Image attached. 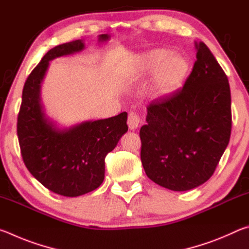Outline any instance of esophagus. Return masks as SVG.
Here are the masks:
<instances>
[{"instance_id":"obj_1","label":"esophagus","mask_w":249,"mask_h":249,"mask_svg":"<svg viewBox=\"0 0 249 249\" xmlns=\"http://www.w3.org/2000/svg\"><path fill=\"white\" fill-rule=\"evenodd\" d=\"M127 124H128V127L129 129H136L138 126L141 125V117L140 115H137L136 113H129L128 115V119H127Z\"/></svg>"}]
</instances>
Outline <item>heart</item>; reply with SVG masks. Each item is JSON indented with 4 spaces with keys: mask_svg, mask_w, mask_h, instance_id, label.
I'll return each instance as SVG.
<instances>
[{
    "mask_svg": "<svg viewBox=\"0 0 249 249\" xmlns=\"http://www.w3.org/2000/svg\"><path fill=\"white\" fill-rule=\"evenodd\" d=\"M154 73L151 91L158 96H168L182 89L191 72L189 58L169 49L158 48L135 58L132 71L136 75Z\"/></svg>",
    "mask_w": 249,
    "mask_h": 249,
    "instance_id": "b5f03b06",
    "label": "heart"
}]
</instances>
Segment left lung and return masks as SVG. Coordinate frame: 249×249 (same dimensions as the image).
<instances>
[{
    "instance_id": "1",
    "label": "left lung",
    "mask_w": 249,
    "mask_h": 249,
    "mask_svg": "<svg viewBox=\"0 0 249 249\" xmlns=\"http://www.w3.org/2000/svg\"><path fill=\"white\" fill-rule=\"evenodd\" d=\"M182 89L147 107L141 159L147 177L172 191H188L212 177L231 129L229 79L204 43Z\"/></svg>"
}]
</instances>
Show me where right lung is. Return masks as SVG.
Returning <instances> with one entry per match:
<instances>
[{
    "mask_svg": "<svg viewBox=\"0 0 249 249\" xmlns=\"http://www.w3.org/2000/svg\"><path fill=\"white\" fill-rule=\"evenodd\" d=\"M102 34L99 43L107 41ZM86 48L82 39L50 49L24 84L18 117L20 153L28 171L57 195L79 196L99 188L104 180L105 157L127 132V113L109 119L86 121L61 128L45 113L41 83L49 61Z\"/></svg>",
    "mask_w": 249,
    "mask_h": 249,
    "instance_id": "1",
    "label": "right lung"
}]
</instances>
